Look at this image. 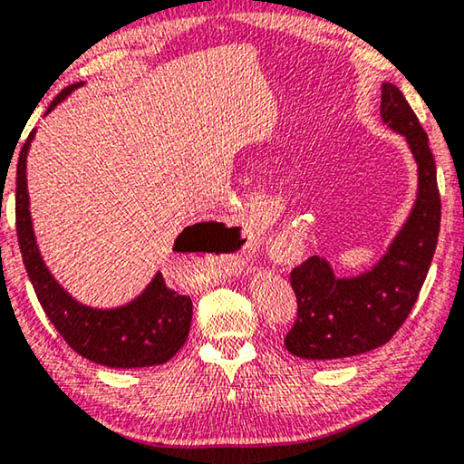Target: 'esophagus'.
<instances>
[{
    "label": "esophagus",
    "instance_id": "1",
    "mask_svg": "<svg viewBox=\"0 0 464 464\" xmlns=\"http://www.w3.org/2000/svg\"><path fill=\"white\" fill-rule=\"evenodd\" d=\"M246 233H241V237H244ZM250 246V244H244V247H241V250L237 252V254H233V258H231V265H233V268H244V265H246V260H247V252H246V247Z\"/></svg>",
    "mask_w": 464,
    "mask_h": 464
}]
</instances>
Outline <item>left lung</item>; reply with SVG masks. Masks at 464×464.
I'll return each mask as SVG.
<instances>
[{
  "instance_id": "1",
  "label": "left lung",
  "mask_w": 464,
  "mask_h": 464,
  "mask_svg": "<svg viewBox=\"0 0 464 464\" xmlns=\"http://www.w3.org/2000/svg\"><path fill=\"white\" fill-rule=\"evenodd\" d=\"M382 121L402 135L417 162V199L382 258L366 271L337 276L323 256L292 271L298 321L285 348L304 361H337L387 343L423 287L438 246L441 202L430 140L402 92L382 85Z\"/></svg>"
}]
</instances>
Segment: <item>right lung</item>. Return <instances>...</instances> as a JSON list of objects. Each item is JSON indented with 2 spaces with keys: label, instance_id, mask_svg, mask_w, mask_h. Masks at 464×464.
Returning <instances> with one entry per match:
<instances>
[{
  "label": "right lung",
  "instance_id": "right-lung-1",
  "mask_svg": "<svg viewBox=\"0 0 464 464\" xmlns=\"http://www.w3.org/2000/svg\"><path fill=\"white\" fill-rule=\"evenodd\" d=\"M82 85L85 82L81 81L66 87L50 103L45 114H50L58 103ZM33 140L34 130L20 150L16 166V231L24 268L47 319L77 354L95 364L110 369H140V366L169 362L188 340L193 308L188 295H179L166 287L160 271L130 302L122 306L98 308L87 306L68 294L47 268L34 237L29 188H26V156ZM193 227L179 233L172 250L196 252V239L189 235Z\"/></svg>",
  "mask_w": 464,
  "mask_h": 464
}]
</instances>
